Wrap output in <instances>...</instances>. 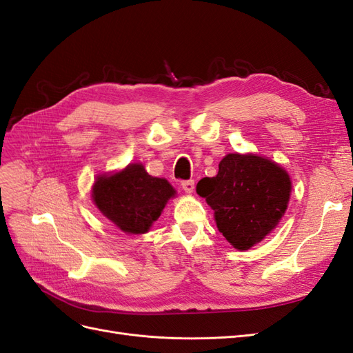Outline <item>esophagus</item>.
<instances>
[{
	"label": "esophagus",
	"instance_id": "esophagus-1",
	"mask_svg": "<svg viewBox=\"0 0 353 353\" xmlns=\"http://www.w3.org/2000/svg\"><path fill=\"white\" fill-rule=\"evenodd\" d=\"M181 185H183L185 193H193V191H194V179L183 181V183H181Z\"/></svg>",
	"mask_w": 353,
	"mask_h": 353
}]
</instances>
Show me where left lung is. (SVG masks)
<instances>
[{
    "label": "left lung",
    "instance_id": "obj_1",
    "mask_svg": "<svg viewBox=\"0 0 353 353\" xmlns=\"http://www.w3.org/2000/svg\"><path fill=\"white\" fill-rule=\"evenodd\" d=\"M215 210L218 230L234 248L248 250L265 239L287 209L292 183L285 170L253 154H227L216 176L196 187Z\"/></svg>",
    "mask_w": 353,
    "mask_h": 353
}]
</instances>
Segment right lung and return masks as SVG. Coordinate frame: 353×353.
<instances>
[{"label": "right lung", "mask_w": 353, "mask_h": 353, "mask_svg": "<svg viewBox=\"0 0 353 353\" xmlns=\"http://www.w3.org/2000/svg\"><path fill=\"white\" fill-rule=\"evenodd\" d=\"M175 190L166 179L154 178L140 163L122 172L99 176L92 199L104 216L128 234H144L157 221Z\"/></svg>", "instance_id": "right-lung-1"}]
</instances>
